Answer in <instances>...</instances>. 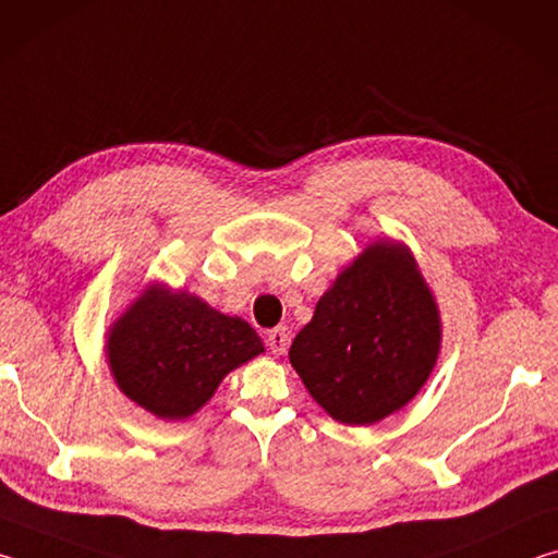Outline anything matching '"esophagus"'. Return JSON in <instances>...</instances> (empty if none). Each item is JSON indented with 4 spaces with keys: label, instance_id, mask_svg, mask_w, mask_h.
<instances>
[{
    "label": "esophagus",
    "instance_id": "esophagus-1",
    "mask_svg": "<svg viewBox=\"0 0 558 558\" xmlns=\"http://www.w3.org/2000/svg\"><path fill=\"white\" fill-rule=\"evenodd\" d=\"M288 342H290V337H288V329L286 327H276V329H270V332H268V347H270V352L276 354V356L286 354Z\"/></svg>",
    "mask_w": 558,
    "mask_h": 558
}]
</instances>
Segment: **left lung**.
I'll return each mask as SVG.
<instances>
[{
    "instance_id": "obj_1",
    "label": "left lung",
    "mask_w": 558,
    "mask_h": 558,
    "mask_svg": "<svg viewBox=\"0 0 558 558\" xmlns=\"http://www.w3.org/2000/svg\"><path fill=\"white\" fill-rule=\"evenodd\" d=\"M438 352L440 313L411 251L374 241L319 298L290 364L335 421L372 426L421 391Z\"/></svg>"
}]
</instances>
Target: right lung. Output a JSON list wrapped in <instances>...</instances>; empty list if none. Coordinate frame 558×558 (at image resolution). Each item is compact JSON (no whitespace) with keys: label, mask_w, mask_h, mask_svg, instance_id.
<instances>
[{"label":"right lung","mask_w":558,"mask_h":558,"mask_svg":"<svg viewBox=\"0 0 558 558\" xmlns=\"http://www.w3.org/2000/svg\"><path fill=\"white\" fill-rule=\"evenodd\" d=\"M266 352L245 319L153 282L108 329L118 389L162 421L194 415L235 366Z\"/></svg>","instance_id":"add662e5"}]
</instances>
